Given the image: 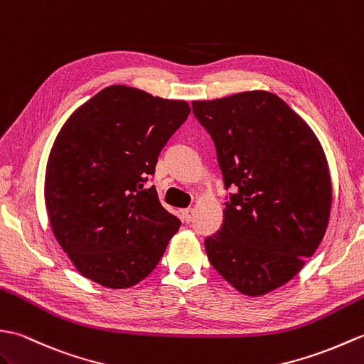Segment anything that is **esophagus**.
<instances>
[{"mask_svg":"<svg viewBox=\"0 0 364 364\" xmlns=\"http://www.w3.org/2000/svg\"><path fill=\"white\" fill-rule=\"evenodd\" d=\"M193 216H195V210H193V208H185V210H182V220H183L185 223L193 221Z\"/></svg>","mask_w":364,"mask_h":364,"instance_id":"34e87169","label":"esophagus"}]
</instances>
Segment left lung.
Wrapping results in <instances>:
<instances>
[{
  "mask_svg": "<svg viewBox=\"0 0 364 364\" xmlns=\"http://www.w3.org/2000/svg\"><path fill=\"white\" fill-rule=\"evenodd\" d=\"M212 135L225 188L221 230L205 240L220 276L258 297L285 285L316 252L332 208L328 164L311 127L277 95L252 90L193 101Z\"/></svg>",
  "mask_w": 364,
  "mask_h": 364,
  "instance_id": "8db88e82",
  "label": "left lung"
}]
</instances>
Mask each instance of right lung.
Instances as JSON below:
<instances>
[{"label":"right lung","mask_w":364,"mask_h":364,"mask_svg":"<svg viewBox=\"0 0 364 364\" xmlns=\"http://www.w3.org/2000/svg\"><path fill=\"white\" fill-rule=\"evenodd\" d=\"M190 110L187 101L110 85L62 126L46 164L45 205L85 279L124 289L154 271L181 221L144 183Z\"/></svg>","instance_id":"1"}]
</instances>
